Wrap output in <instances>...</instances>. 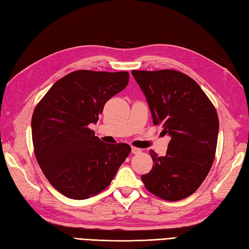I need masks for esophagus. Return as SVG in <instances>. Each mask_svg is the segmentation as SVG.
Instances as JSON below:
<instances>
[{
	"label": "esophagus",
	"mask_w": 249,
	"mask_h": 249,
	"mask_svg": "<svg viewBox=\"0 0 249 249\" xmlns=\"http://www.w3.org/2000/svg\"><path fill=\"white\" fill-rule=\"evenodd\" d=\"M142 150L139 149V147H136V146H131V153L133 154H139V153H141Z\"/></svg>",
	"instance_id": "1"
}]
</instances>
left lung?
Here are the masks:
<instances>
[{"mask_svg":"<svg viewBox=\"0 0 249 249\" xmlns=\"http://www.w3.org/2000/svg\"><path fill=\"white\" fill-rule=\"evenodd\" d=\"M153 116L171 140L165 156L151 150L152 170L141 177L145 188L167 201L194 194L213 165L219 121L212 102L194 79L173 70L133 71Z\"/></svg>","mask_w":249,"mask_h":249,"instance_id":"1","label":"left lung"}]
</instances>
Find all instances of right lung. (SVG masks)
<instances>
[{
  "label": "right lung",
  "instance_id": "right-lung-1",
  "mask_svg": "<svg viewBox=\"0 0 249 249\" xmlns=\"http://www.w3.org/2000/svg\"><path fill=\"white\" fill-rule=\"evenodd\" d=\"M127 71H76L57 80L32 115L36 160L57 192L76 200L107 188L131 151L108 144L89 127L105 104L128 84Z\"/></svg>",
  "mask_w": 249,
  "mask_h": 249
}]
</instances>
